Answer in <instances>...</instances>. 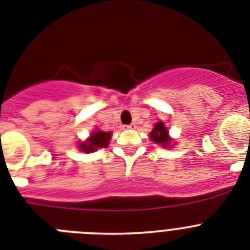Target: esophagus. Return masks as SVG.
<instances>
[{
  "label": "esophagus",
  "mask_w": 250,
  "mask_h": 250,
  "mask_svg": "<svg viewBox=\"0 0 250 250\" xmlns=\"http://www.w3.org/2000/svg\"><path fill=\"white\" fill-rule=\"evenodd\" d=\"M125 129H126V130H134V129H136V125H135V124H130V125H125Z\"/></svg>",
  "instance_id": "esophagus-1"
}]
</instances>
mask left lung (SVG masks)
<instances>
[{"instance_id":"left-lung-1","label":"left lung","mask_w":250,"mask_h":250,"mask_svg":"<svg viewBox=\"0 0 250 250\" xmlns=\"http://www.w3.org/2000/svg\"><path fill=\"white\" fill-rule=\"evenodd\" d=\"M149 136L151 139V141H154L155 144H159L164 147H167L170 145V143H171L167 127L165 126L163 121H159V123H156L154 125V129L151 130Z\"/></svg>"}]
</instances>
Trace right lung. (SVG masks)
Returning a JSON list of instances; mask_svg holds the SVG:
<instances>
[{
	"label": "right lung",
	"instance_id": "right-lung-1",
	"mask_svg": "<svg viewBox=\"0 0 250 250\" xmlns=\"http://www.w3.org/2000/svg\"><path fill=\"white\" fill-rule=\"evenodd\" d=\"M111 135L112 134L110 131L95 130L90 134L87 140L79 144V149L83 152H94L98 149H101V147H107Z\"/></svg>",
	"mask_w": 250,
	"mask_h": 250
}]
</instances>
